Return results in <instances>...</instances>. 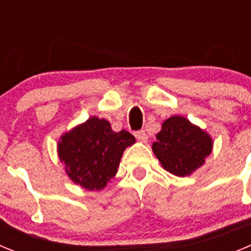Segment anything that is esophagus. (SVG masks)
Listing matches in <instances>:
<instances>
[{
  "instance_id": "esophagus-1",
  "label": "esophagus",
  "mask_w": 251,
  "mask_h": 251,
  "mask_svg": "<svg viewBox=\"0 0 251 251\" xmlns=\"http://www.w3.org/2000/svg\"><path fill=\"white\" fill-rule=\"evenodd\" d=\"M136 138L138 139L139 142H147L148 141V136L147 133H146V130H138V132L136 133Z\"/></svg>"
}]
</instances>
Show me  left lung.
<instances>
[{
  "instance_id": "left-lung-1",
  "label": "left lung",
  "mask_w": 251,
  "mask_h": 251,
  "mask_svg": "<svg viewBox=\"0 0 251 251\" xmlns=\"http://www.w3.org/2000/svg\"><path fill=\"white\" fill-rule=\"evenodd\" d=\"M152 150L162 167L178 177L190 176L205 163L212 151V139L185 117L174 115L162 124Z\"/></svg>"
}]
</instances>
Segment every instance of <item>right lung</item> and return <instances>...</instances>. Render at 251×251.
Returning a JSON list of instances; mask_svg holds the SVG:
<instances>
[{"mask_svg": "<svg viewBox=\"0 0 251 251\" xmlns=\"http://www.w3.org/2000/svg\"><path fill=\"white\" fill-rule=\"evenodd\" d=\"M134 142L127 130L113 132L109 122L92 117L64 133L57 153L70 179L94 191L105 187L115 176L124 150Z\"/></svg>", "mask_w": 251, "mask_h": 251, "instance_id": "add662e5", "label": "right lung"}]
</instances>
